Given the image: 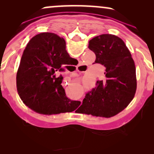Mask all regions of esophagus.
<instances>
[{"mask_svg":"<svg viewBox=\"0 0 154 154\" xmlns=\"http://www.w3.org/2000/svg\"><path fill=\"white\" fill-rule=\"evenodd\" d=\"M73 77H75V76H76V74H75V73H74V74H73ZM66 83H67V82H66Z\"/></svg>","mask_w":154,"mask_h":154,"instance_id":"esophagus-1","label":"esophagus"}]
</instances>
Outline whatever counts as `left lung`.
<instances>
[{
  "label": "left lung",
  "instance_id": "1",
  "mask_svg": "<svg viewBox=\"0 0 154 154\" xmlns=\"http://www.w3.org/2000/svg\"><path fill=\"white\" fill-rule=\"evenodd\" d=\"M90 50L105 66L104 81L88 92L82 104L83 113L110 118L118 114L133 100L137 89L136 67L131 53L121 38L102 34L89 41Z\"/></svg>",
  "mask_w": 154,
  "mask_h": 154
}]
</instances>
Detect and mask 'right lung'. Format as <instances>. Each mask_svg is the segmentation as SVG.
Here are the masks:
<instances>
[{"label": "right lung", "mask_w": 154, "mask_h": 154, "mask_svg": "<svg viewBox=\"0 0 154 154\" xmlns=\"http://www.w3.org/2000/svg\"><path fill=\"white\" fill-rule=\"evenodd\" d=\"M71 58L66 50L63 38L45 32L31 38L23 52L17 73L19 96L29 108L42 114L71 112L81 104L66 96L57 76Z\"/></svg>", "instance_id": "right-lung-1"}]
</instances>
